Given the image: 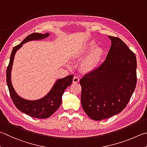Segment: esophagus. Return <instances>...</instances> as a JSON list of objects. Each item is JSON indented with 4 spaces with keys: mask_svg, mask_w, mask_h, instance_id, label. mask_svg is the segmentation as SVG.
<instances>
[{
    "mask_svg": "<svg viewBox=\"0 0 147 147\" xmlns=\"http://www.w3.org/2000/svg\"><path fill=\"white\" fill-rule=\"evenodd\" d=\"M79 82V78L76 76L74 77L73 78V83H78Z\"/></svg>",
    "mask_w": 147,
    "mask_h": 147,
    "instance_id": "1",
    "label": "esophagus"
}]
</instances>
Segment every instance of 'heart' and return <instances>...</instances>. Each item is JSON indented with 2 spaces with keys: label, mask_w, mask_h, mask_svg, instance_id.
<instances>
[{
  "label": "heart",
  "mask_w": 147,
  "mask_h": 147,
  "mask_svg": "<svg viewBox=\"0 0 147 147\" xmlns=\"http://www.w3.org/2000/svg\"><path fill=\"white\" fill-rule=\"evenodd\" d=\"M105 49L102 46H97L95 41L91 40L81 45L75 53L76 59H81L79 64L81 70L86 74L94 72L99 68L103 61Z\"/></svg>",
  "instance_id": "1"
}]
</instances>
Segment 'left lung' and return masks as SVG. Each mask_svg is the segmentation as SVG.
<instances>
[{
  "mask_svg": "<svg viewBox=\"0 0 147 147\" xmlns=\"http://www.w3.org/2000/svg\"><path fill=\"white\" fill-rule=\"evenodd\" d=\"M111 47L106 60L80 80L82 107L92 119H107L127 106L135 90V54L119 38L109 36Z\"/></svg>",
  "mask_w": 147,
  "mask_h": 147,
  "instance_id": "left-lung-1",
  "label": "left lung"
}]
</instances>
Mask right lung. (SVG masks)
<instances>
[{
	"mask_svg": "<svg viewBox=\"0 0 147 147\" xmlns=\"http://www.w3.org/2000/svg\"><path fill=\"white\" fill-rule=\"evenodd\" d=\"M50 33L45 34L39 33H33L27 36L19 45L13 48L10 61L6 71V81L10 96L15 107L20 112L30 116L38 119H45L50 117L59 107L62 102V96L65 89L70 86L74 78L73 75H69L66 78L59 79L54 83L52 88L45 96L37 100H28L23 99L15 92L11 83V75L15 55L17 51L22 47L23 44L32 40H38L47 38Z\"/></svg>",
	"mask_w": 147,
	"mask_h": 147,
	"instance_id": "obj_1",
	"label": "right lung"
}]
</instances>
